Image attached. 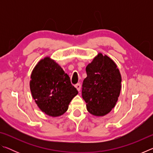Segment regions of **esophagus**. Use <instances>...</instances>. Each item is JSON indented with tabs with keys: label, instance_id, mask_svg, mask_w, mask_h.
Here are the masks:
<instances>
[{
	"label": "esophagus",
	"instance_id": "esophagus-1",
	"mask_svg": "<svg viewBox=\"0 0 153 153\" xmlns=\"http://www.w3.org/2000/svg\"><path fill=\"white\" fill-rule=\"evenodd\" d=\"M75 87L76 88L77 90H78L79 92L80 91V90H81V84H79V83H78V84H77L76 85H75Z\"/></svg>",
	"mask_w": 153,
	"mask_h": 153
}]
</instances>
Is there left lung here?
<instances>
[{
	"label": "left lung",
	"mask_w": 153,
	"mask_h": 153,
	"mask_svg": "<svg viewBox=\"0 0 153 153\" xmlns=\"http://www.w3.org/2000/svg\"><path fill=\"white\" fill-rule=\"evenodd\" d=\"M82 98L88 111L102 117L115 107L121 88V76L112 59L99 53L86 67Z\"/></svg>",
	"instance_id": "8db88e82"
}]
</instances>
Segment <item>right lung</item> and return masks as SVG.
Segmentation results:
<instances>
[{
    "instance_id": "add662e5",
    "label": "right lung",
    "mask_w": 153,
    "mask_h": 153,
    "mask_svg": "<svg viewBox=\"0 0 153 153\" xmlns=\"http://www.w3.org/2000/svg\"><path fill=\"white\" fill-rule=\"evenodd\" d=\"M32 97L40 109L51 117L66 112L74 97L78 94L71 84L70 77L50 56L38 62L30 77Z\"/></svg>"
}]
</instances>
